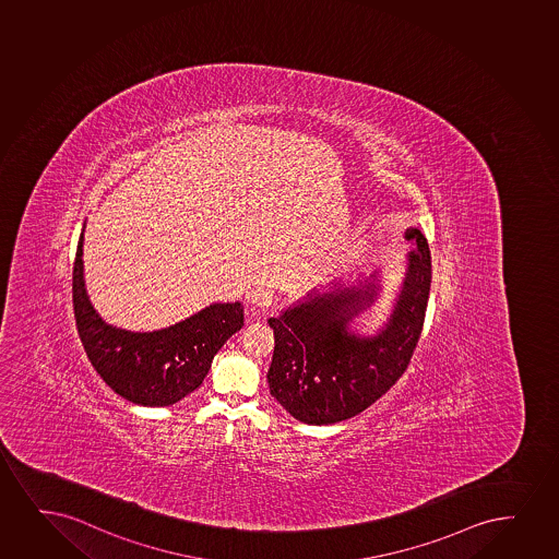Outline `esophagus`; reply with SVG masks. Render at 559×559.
Here are the masks:
<instances>
[{"label":"esophagus","instance_id":"34e87169","mask_svg":"<svg viewBox=\"0 0 559 559\" xmlns=\"http://www.w3.org/2000/svg\"><path fill=\"white\" fill-rule=\"evenodd\" d=\"M249 302L254 306V308H270L272 302H274V290L269 289V287H257V289L251 290V295H249Z\"/></svg>","mask_w":559,"mask_h":559}]
</instances>
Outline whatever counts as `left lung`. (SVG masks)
I'll return each instance as SVG.
<instances>
[{
	"label": "left lung",
	"mask_w": 559,
	"mask_h": 559,
	"mask_svg": "<svg viewBox=\"0 0 559 559\" xmlns=\"http://www.w3.org/2000/svg\"><path fill=\"white\" fill-rule=\"evenodd\" d=\"M404 234L416 251L406 257L393 308L374 334L354 325L382 297L380 272L359 285L313 287L269 319L276 338L270 395L298 421L331 425L357 416L408 367L431 290V251L416 226Z\"/></svg>",
	"instance_id": "8db88e82"
}]
</instances>
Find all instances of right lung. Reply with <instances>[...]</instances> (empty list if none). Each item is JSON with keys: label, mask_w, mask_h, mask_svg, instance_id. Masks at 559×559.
<instances>
[{"label": "right lung", "mask_w": 559, "mask_h": 559, "mask_svg": "<svg viewBox=\"0 0 559 559\" xmlns=\"http://www.w3.org/2000/svg\"><path fill=\"white\" fill-rule=\"evenodd\" d=\"M85 226L73 264V310L79 338L104 382L140 406H171L204 382L226 340L243 326V305L213 302L176 325L158 331H127L94 310L83 266Z\"/></svg>", "instance_id": "add662e5"}]
</instances>
